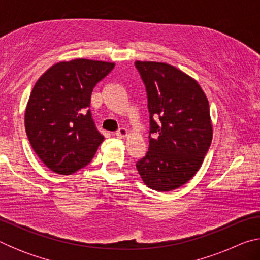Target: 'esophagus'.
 <instances>
[{
    "instance_id": "obj_1",
    "label": "esophagus",
    "mask_w": 260,
    "mask_h": 260,
    "mask_svg": "<svg viewBox=\"0 0 260 260\" xmlns=\"http://www.w3.org/2000/svg\"><path fill=\"white\" fill-rule=\"evenodd\" d=\"M116 135H117V138L124 139L127 135H128V131H127L125 127H120V128L116 132Z\"/></svg>"
}]
</instances>
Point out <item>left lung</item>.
Returning <instances> with one entry per match:
<instances>
[{
  "label": "left lung",
  "instance_id": "1",
  "mask_svg": "<svg viewBox=\"0 0 260 260\" xmlns=\"http://www.w3.org/2000/svg\"><path fill=\"white\" fill-rule=\"evenodd\" d=\"M135 68L146 86L150 118L149 149L136 169L149 188L171 191L196 174L209 150V101L196 80L172 65L136 60Z\"/></svg>",
  "mask_w": 260,
  "mask_h": 260
}]
</instances>
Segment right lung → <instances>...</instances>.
Wrapping results in <instances>:
<instances>
[{
  "label": "right lung",
  "instance_id": "1",
  "mask_svg": "<svg viewBox=\"0 0 260 260\" xmlns=\"http://www.w3.org/2000/svg\"><path fill=\"white\" fill-rule=\"evenodd\" d=\"M113 68V63L83 58L59 61L35 83L25 111V129L33 150L52 172H77L103 142L91 118L90 96Z\"/></svg>",
  "mask_w": 260,
  "mask_h": 260
}]
</instances>
